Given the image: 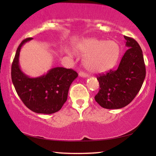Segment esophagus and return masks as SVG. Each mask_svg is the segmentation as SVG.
Masks as SVG:
<instances>
[{"label":"esophagus","mask_w":156,"mask_h":156,"mask_svg":"<svg viewBox=\"0 0 156 156\" xmlns=\"http://www.w3.org/2000/svg\"><path fill=\"white\" fill-rule=\"evenodd\" d=\"M79 76L82 77V78H88V77H89L88 74H87V73H84L83 72L79 73Z\"/></svg>","instance_id":"1"}]
</instances>
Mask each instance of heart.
Masks as SVG:
<instances>
[{"instance_id": "b5f03b06", "label": "heart", "mask_w": 156, "mask_h": 156, "mask_svg": "<svg viewBox=\"0 0 156 156\" xmlns=\"http://www.w3.org/2000/svg\"><path fill=\"white\" fill-rule=\"evenodd\" d=\"M75 48L78 53L84 56L83 64L86 69L94 73L112 69L119 61L121 53L120 46L117 42L96 38L81 39Z\"/></svg>"}]
</instances>
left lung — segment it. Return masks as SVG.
<instances>
[{
	"label": "left lung",
	"mask_w": 156,
	"mask_h": 156,
	"mask_svg": "<svg viewBox=\"0 0 156 156\" xmlns=\"http://www.w3.org/2000/svg\"><path fill=\"white\" fill-rule=\"evenodd\" d=\"M128 48L116 70L97 76L100 90L94 97L97 103L107 109L126 106L139 92L146 76L142 51L135 39L124 36Z\"/></svg>",
	"instance_id": "1"
}]
</instances>
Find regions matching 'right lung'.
<instances>
[{"label": "right lung", "instance_id": "obj_1", "mask_svg": "<svg viewBox=\"0 0 156 156\" xmlns=\"http://www.w3.org/2000/svg\"><path fill=\"white\" fill-rule=\"evenodd\" d=\"M31 39H24L17 48L12 65V83L27 108L37 114H53L67 101L69 87L78 73L72 69L58 67L37 78L25 74L19 64L20 52L23 44Z\"/></svg>", "mask_w": 156, "mask_h": 156}]
</instances>
